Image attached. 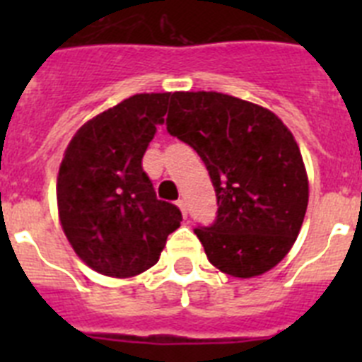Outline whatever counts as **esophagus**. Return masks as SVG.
I'll return each instance as SVG.
<instances>
[{"label":"esophagus","mask_w":362,"mask_h":362,"mask_svg":"<svg viewBox=\"0 0 362 362\" xmlns=\"http://www.w3.org/2000/svg\"><path fill=\"white\" fill-rule=\"evenodd\" d=\"M177 206H179V210H181V214H183V217H187V216H188L187 201H185V199H179V201H177Z\"/></svg>","instance_id":"obj_1"}]
</instances>
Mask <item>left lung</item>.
I'll list each match as a JSON object with an SVG mask.
<instances>
[{
  "mask_svg": "<svg viewBox=\"0 0 362 362\" xmlns=\"http://www.w3.org/2000/svg\"><path fill=\"white\" fill-rule=\"evenodd\" d=\"M166 130L196 150L216 188V221L194 230L210 263L246 279L283 261L308 206L305 163L286 124L233 95L174 92Z\"/></svg>",
  "mask_w": 362,
  "mask_h": 362,
  "instance_id": "obj_1",
  "label": "left lung"
}]
</instances>
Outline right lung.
<instances>
[{
	"mask_svg": "<svg viewBox=\"0 0 362 362\" xmlns=\"http://www.w3.org/2000/svg\"><path fill=\"white\" fill-rule=\"evenodd\" d=\"M170 94H136L86 121L65 150L57 210L74 252L108 277H134L159 261L183 216L156 197L143 156Z\"/></svg>",
	"mask_w": 362,
	"mask_h": 362,
	"instance_id": "right-lung-1",
	"label": "right lung"
}]
</instances>
